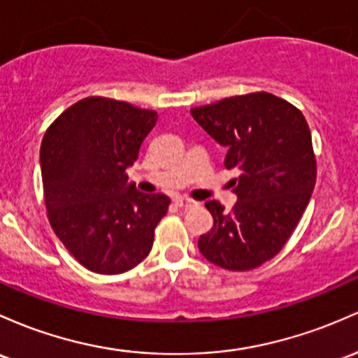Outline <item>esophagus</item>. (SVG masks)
I'll use <instances>...</instances> for the list:
<instances>
[{"label":"esophagus","mask_w":358,"mask_h":358,"mask_svg":"<svg viewBox=\"0 0 358 358\" xmlns=\"http://www.w3.org/2000/svg\"><path fill=\"white\" fill-rule=\"evenodd\" d=\"M175 203H176V207H180V209H185V210L194 209V207L199 206V203L195 202V200H190V199H185V197L175 199Z\"/></svg>","instance_id":"esophagus-1"}]
</instances>
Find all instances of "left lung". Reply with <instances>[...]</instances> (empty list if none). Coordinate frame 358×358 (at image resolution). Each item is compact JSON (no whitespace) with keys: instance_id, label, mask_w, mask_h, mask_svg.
<instances>
[{"instance_id":"left-lung-1","label":"left lung","mask_w":358,"mask_h":358,"mask_svg":"<svg viewBox=\"0 0 358 358\" xmlns=\"http://www.w3.org/2000/svg\"><path fill=\"white\" fill-rule=\"evenodd\" d=\"M190 113L227 148L224 166L239 173L233 210L206 202L214 226L199 238L200 253L233 272L257 268L284 248L311 199L316 156L308 122L299 108L266 92L224 98Z\"/></svg>"}]
</instances>
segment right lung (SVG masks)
I'll return each instance as SVG.
<instances>
[{
  "label": "right lung",
  "mask_w": 358,
  "mask_h": 358,
  "mask_svg": "<svg viewBox=\"0 0 358 358\" xmlns=\"http://www.w3.org/2000/svg\"><path fill=\"white\" fill-rule=\"evenodd\" d=\"M158 120L155 110L88 96L45 131L41 170L47 217L90 272L124 273L148 257L170 197L143 194L125 170Z\"/></svg>",
  "instance_id": "1"
}]
</instances>
